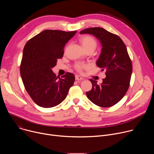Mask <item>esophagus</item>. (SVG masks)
Segmentation results:
<instances>
[{"mask_svg":"<svg viewBox=\"0 0 154 154\" xmlns=\"http://www.w3.org/2000/svg\"><path fill=\"white\" fill-rule=\"evenodd\" d=\"M83 79L82 77H80V76H79V75H75V80H77V81H79V80H83Z\"/></svg>","mask_w":154,"mask_h":154,"instance_id":"1","label":"esophagus"}]
</instances>
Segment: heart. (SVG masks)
<instances>
[{
	"label": "heart",
	"instance_id": "heart-1",
	"mask_svg": "<svg viewBox=\"0 0 154 154\" xmlns=\"http://www.w3.org/2000/svg\"><path fill=\"white\" fill-rule=\"evenodd\" d=\"M80 42L83 47L85 49H87L89 48H96L97 46V42L96 39L91 36H84L81 38ZM88 66L85 64L83 63H78L75 65V69L79 72H82V70L86 68H87Z\"/></svg>",
	"mask_w": 154,
	"mask_h": 154
}]
</instances>
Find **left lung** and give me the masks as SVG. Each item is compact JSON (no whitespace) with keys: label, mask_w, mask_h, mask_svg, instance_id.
<instances>
[{"label":"left lung","mask_w":154,"mask_h":154,"mask_svg":"<svg viewBox=\"0 0 154 154\" xmlns=\"http://www.w3.org/2000/svg\"><path fill=\"white\" fill-rule=\"evenodd\" d=\"M80 33L93 35L100 42L102 48L96 64L105 71L106 75L100 85L90 79L93 86L86 92L87 97L101 107L113 106L127 93L132 72V64L125 44L119 36L101 27L85 29Z\"/></svg>","instance_id":"1"}]
</instances>
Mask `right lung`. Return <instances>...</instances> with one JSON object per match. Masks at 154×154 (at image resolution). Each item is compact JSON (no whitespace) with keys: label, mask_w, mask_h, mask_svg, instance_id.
Returning a JSON list of instances; mask_svg holds the SVG:
<instances>
[{"label":"right lung","mask_w":154,"mask_h":154,"mask_svg":"<svg viewBox=\"0 0 154 154\" xmlns=\"http://www.w3.org/2000/svg\"><path fill=\"white\" fill-rule=\"evenodd\" d=\"M77 31L46 30L29 39L24 46L20 72L25 88L36 104L55 106L67 96L75 76L66 72L58 79L52 68L64 54V48Z\"/></svg>","instance_id":"add662e5"}]
</instances>
